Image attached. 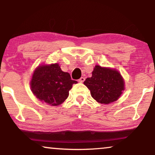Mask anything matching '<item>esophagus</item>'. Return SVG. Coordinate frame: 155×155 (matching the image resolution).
Wrapping results in <instances>:
<instances>
[{"mask_svg": "<svg viewBox=\"0 0 155 155\" xmlns=\"http://www.w3.org/2000/svg\"><path fill=\"white\" fill-rule=\"evenodd\" d=\"M85 81V78L84 77H81L79 79H78V82L79 83H83Z\"/></svg>", "mask_w": 155, "mask_h": 155, "instance_id": "34e87169", "label": "esophagus"}]
</instances>
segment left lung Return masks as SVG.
Wrapping results in <instances>:
<instances>
[{
	"label": "left lung",
	"mask_w": 155,
	"mask_h": 155,
	"mask_svg": "<svg viewBox=\"0 0 155 155\" xmlns=\"http://www.w3.org/2000/svg\"><path fill=\"white\" fill-rule=\"evenodd\" d=\"M84 84L93 98L104 104L117 101L125 89V81L118 70L99 65H95L92 77L87 78Z\"/></svg>",
	"instance_id": "8db88e82"
}]
</instances>
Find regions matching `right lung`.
<instances>
[{
  "mask_svg": "<svg viewBox=\"0 0 155 155\" xmlns=\"http://www.w3.org/2000/svg\"><path fill=\"white\" fill-rule=\"evenodd\" d=\"M77 81L68 72L62 71L58 63L41 64L35 69L30 86L34 95L48 105L58 106L65 101L69 91Z\"/></svg>",
  "mask_w": 155,
  "mask_h": 155,
  "instance_id": "right-lung-1",
  "label": "right lung"
}]
</instances>
